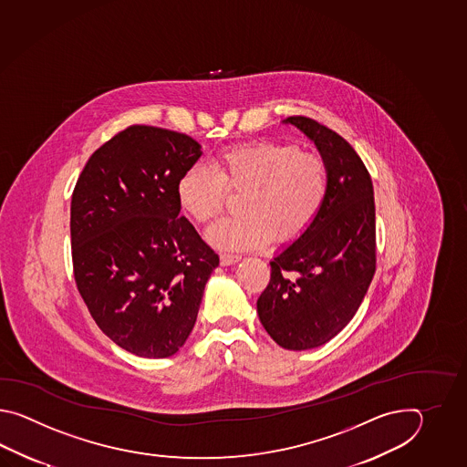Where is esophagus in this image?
<instances>
[{"label": "esophagus", "instance_id": "34e87169", "mask_svg": "<svg viewBox=\"0 0 467 467\" xmlns=\"http://www.w3.org/2000/svg\"><path fill=\"white\" fill-rule=\"evenodd\" d=\"M240 260H242V257L235 255V254H222L220 255V264L222 265H234V264H237Z\"/></svg>", "mask_w": 467, "mask_h": 467}]
</instances>
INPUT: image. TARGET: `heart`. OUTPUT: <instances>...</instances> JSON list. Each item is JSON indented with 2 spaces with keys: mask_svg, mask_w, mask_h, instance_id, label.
Listing matches in <instances>:
<instances>
[{
  "mask_svg": "<svg viewBox=\"0 0 467 467\" xmlns=\"http://www.w3.org/2000/svg\"><path fill=\"white\" fill-rule=\"evenodd\" d=\"M229 190H245L244 215L220 220L209 242L222 250L264 247L277 237L297 238L316 222L328 195L327 161L282 141H254L222 150L207 165L182 173L175 193L180 209L210 223L225 207Z\"/></svg>",
  "mask_w": 467,
  "mask_h": 467,
  "instance_id": "b5f03b06",
  "label": "heart"
}]
</instances>
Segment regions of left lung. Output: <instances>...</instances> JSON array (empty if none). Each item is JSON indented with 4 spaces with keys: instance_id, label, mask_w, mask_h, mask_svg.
<instances>
[{
    "instance_id": "left-lung-1",
    "label": "left lung",
    "mask_w": 467,
    "mask_h": 467,
    "mask_svg": "<svg viewBox=\"0 0 467 467\" xmlns=\"http://www.w3.org/2000/svg\"><path fill=\"white\" fill-rule=\"evenodd\" d=\"M327 161V202L316 222L270 262L258 318L280 348L307 350L356 316L376 272V205L364 161L334 130L288 117Z\"/></svg>"
}]
</instances>
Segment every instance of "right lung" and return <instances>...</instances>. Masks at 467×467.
<instances>
[{
	"mask_svg": "<svg viewBox=\"0 0 467 467\" xmlns=\"http://www.w3.org/2000/svg\"><path fill=\"white\" fill-rule=\"evenodd\" d=\"M200 149L185 133L131 125L89 157L73 190L79 296L101 332L139 358L179 352L219 267V255L180 217L175 193Z\"/></svg>",
	"mask_w": 467,
	"mask_h": 467,
	"instance_id": "add662e5",
	"label": "right lung"
}]
</instances>
